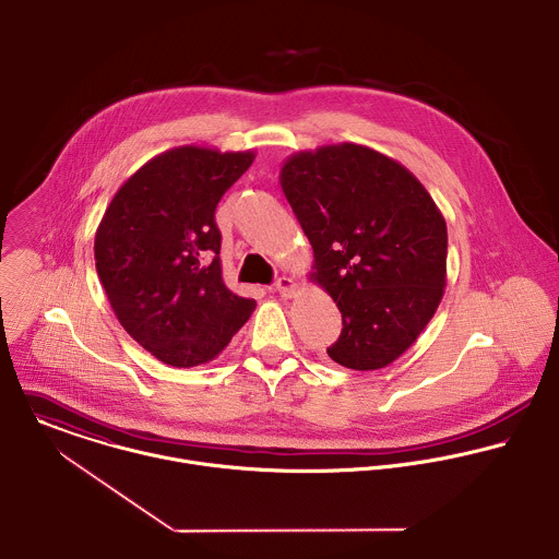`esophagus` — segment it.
Masks as SVG:
<instances>
[{"mask_svg":"<svg viewBox=\"0 0 559 559\" xmlns=\"http://www.w3.org/2000/svg\"><path fill=\"white\" fill-rule=\"evenodd\" d=\"M274 287H276V292H278L283 298H292V296H296V292H298V283H296L294 278H289V276H281Z\"/></svg>","mask_w":559,"mask_h":559,"instance_id":"34e87169","label":"esophagus"}]
</instances>
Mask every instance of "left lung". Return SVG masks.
Masks as SVG:
<instances>
[{"instance_id": "8db88e82", "label": "left lung", "mask_w": 559, "mask_h": 559, "mask_svg": "<svg viewBox=\"0 0 559 559\" xmlns=\"http://www.w3.org/2000/svg\"><path fill=\"white\" fill-rule=\"evenodd\" d=\"M281 187L313 248L311 281L342 313L329 357L350 370L396 361L447 287V222L399 160L357 143L292 154Z\"/></svg>"}]
</instances>
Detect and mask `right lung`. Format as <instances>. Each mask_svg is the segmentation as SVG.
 <instances>
[{
  "instance_id": "1",
  "label": "right lung",
  "mask_w": 559,
  "mask_h": 559,
  "mask_svg": "<svg viewBox=\"0 0 559 559\" xmlns=\"http://www.w3.org/2000/svg\"><path fill=\"white\" fill-rule=\"evenodd\" d=\"M252 160V150L171 147L117 189L97 226L95 267L119 324L171 368L213 361L257 307L224 285L215 224Z\"/></svg>"
}]
</instances>
